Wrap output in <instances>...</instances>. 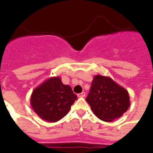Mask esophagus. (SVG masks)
<instances>
[{
  "label": "esophagus",
  "instance_id": "obj_1",
  "mask_svg": "<svg viewBox=\"0 0 153 153\" xmlns=\"http://www.w3.org/2000/svg\"><path fill=\"white\" fill-rule=\"evenodd\" d=\"M85 95H86L85 92H82L81 94H78V97H79V98H84Z\"/></svg>",
  "mask_w": 153,
  "mask_h": 153
}]
</instances>
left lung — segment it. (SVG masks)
Wrapping results in <instances>:
<instances>
[{
	"label": "left lung",
	"instance_id": "1",
	"mask_svg": "<svg viewBox=\"0 0 153 153\" xmlns=\"http://www.w3.org/2000/svg\"><path fill=\"white\" fill-rule=\"evenodd\" d=\"M86 102L96 117L110 122L121 117L130 105L128 91L109 77H94Z\"/></svg>",
	"mask_w": 153,
	"mask_h": 153
}]
</instances>
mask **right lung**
<instances>
[{"mask_svg":"<svg viewBox=\"0 0 153 153\" xmlns=\"http://www.w3.org/2000/svg\"><path fill=\"white\" fill-rule=\"evenodd\" d=\"M77 99L71 87L64 85L60 77H51L32 91L30 103L44 121L56 122L64 117Z\"/></svg>","mask_w":153,"mask_h":153,"instance_id":"1","label":"right lung"}]
</instances>
